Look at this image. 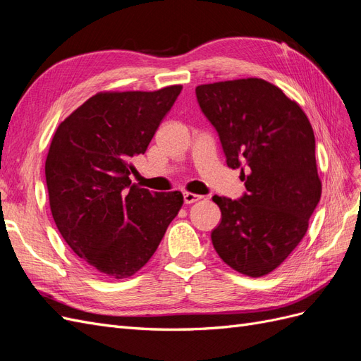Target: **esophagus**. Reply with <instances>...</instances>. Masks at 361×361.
Instances as JSON below:
<instances>
[{
    "label": "esophagus",
    "instance_id": "34e87169",
    "mask_svg": "<svg viewBox=\"0 0 361 361\" xmlns=\"http://www.w3.org/2000/svg\"><path fill=\"white\" fill-rule=\"evenodd\" d=\"M200 199H203V197H202V195H199V194H192V192H183V202L187 203V204H191V203L199 202Z\"/></svg>",
    "mask_w": 361,
    "mask_h": 361
}]
</instances>
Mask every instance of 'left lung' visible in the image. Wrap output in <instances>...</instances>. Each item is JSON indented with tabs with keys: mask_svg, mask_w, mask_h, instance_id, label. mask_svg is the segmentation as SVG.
Returning a JSON list of instances; mask_svg holds the SVG:
<instances>
[{
	"mask_svg": "<svg viewBox=\"0 0 361 361\" xmlns=\"http://www.w3.org/2000/svg\"><path fill=\"white\" fill-rule=\"evenodd\" d=\"M195 96L247 188L239 200L212 197L221 211L214 248L241 274L267 276L301 243L321 199L312 125L297 102L260 78L202 84Z\"/></svg>",
	"mask_w": 361,
	"mask_h": 361,
	"instance_id": "1",
	"label": "left lung"
}]
</instances>
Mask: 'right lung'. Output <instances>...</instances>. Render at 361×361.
<instances>
[{
  "mask_svg": "<svg viewBox=\"0 0 361 361\" xmlns=\"http://www.w3.org/2000/svg\"><path fill=\"white\" fill-rule=\"evenodd\" d=\"M182 85L157 92H99L63 120L45 162L52 218L87 267L128 279L154 256L183 204L180 191L150 192L130 183Z\"/></svg>",
  "mask_w": 361,
  "mask_h": 361,
  "instance_id": "right-lung-1",
  "label": "right lung"
}]
</instances>
